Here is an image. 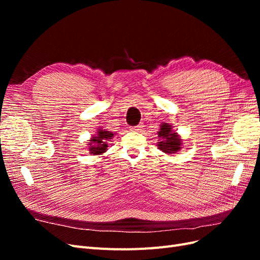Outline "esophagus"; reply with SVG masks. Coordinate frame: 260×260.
I'll return each mask as SVG.
<instances>
[{
  "label": "esophagus",
  "instance_id": "obj_1",
  "mask_svg": "<svg viewBox=\"0 0 260 260\" xmlns=\"http://www.w3.org/2000/svg\"><path fill=\"white\" fill-rule=\"evenodd\" d=\"M142 127H143V125L138 124V125H136V127H132L131 130L132 131H141V130H142Z\"/></svg>",
  "mask_w": 260,
  "mask_h": 260
}]
</instances>
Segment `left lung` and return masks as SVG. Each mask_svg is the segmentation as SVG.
I'll return each mask as SVG.
<instances>
[{
  "label": "left lung",
  "instance_id": "obj_1",
  "mask_svg": "<svg viewBox=\"0 0 260 260\" xmlns=\"http://www.w3.org/2000/svg\"><path fill=\"white\" fill-rule=\"evenodd\" d=\"M157 135L159 137V142L157 143V146L164 153L167 154H176L182 148V139L176 131L172 130V125L162 122L160 125L159 131L157 132Z\"/></svg>",
  "mask_w": 260,
  "mask_h": 260
}]
</instances>
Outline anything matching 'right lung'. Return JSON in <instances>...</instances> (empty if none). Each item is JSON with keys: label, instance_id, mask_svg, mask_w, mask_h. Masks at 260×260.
<instances>
[{"label": "right lung", "instance_id": "add662e5", "mask_svg": "<svg viewBox=\"0 0 260 260\" xmlns=\"http://www.w3.org/2000/svg\"><path fill=\"white\" fill-rule=\"evenodd\" d=\"M115 136V133L107 131L106 129H99L96 131L95 136H92V138L89 140V152L93 155H102L107 151L108 142H111V140Z\"/></svg>", "mask_w": 260, "mask_h": 260}]
</instances>
